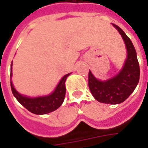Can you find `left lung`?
<instances>
[{
	"mask_svg": "<svg viewBox=\"0 0 148 148\" xmlns=\"http://www.w3.org/2000/svg\"><path fill=\"white\" fill-rule=\"evenodd\" d=\"M114 26L121 34L128 52V58L122 71L106 82L97 80L90 71L88 74L89 88L95 99L101 103L111 105L120 104L128 99L136 88L140 77L139 63L134 44L122 29L116 25Z\"/></svg>",
	"mask_w": 148,
	"mask_h": 148,
	"instance_id": "obj_1",
	"label": "left lung"
}]
</instances>
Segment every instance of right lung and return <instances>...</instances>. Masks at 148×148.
I'll use <instances>...</instances> for the list:
<instances>
[{
    "mask_svg": "<svg viewBox=\"0 0 148 148\" xmlns=\"http://www.w3.org/2000/svg\"><path fill=\"white\" fill-rule=\"evenodd\" d=\"M69 75L70 73L65 75L61 79L58 86L56 87L55 90L52 94L43 97L28 98L24 95H21L15 90L11 82H10V87L14 97L25 109L35 114H45L56 110L62 105L66 95V79ZM10 77H11V74H10Z\"/></svg>",
    "mask_w": 148,
    "mask_h": 148,
    "instance_id": "right-lung-1",
    "label": "right lung"
}]
</instances>
